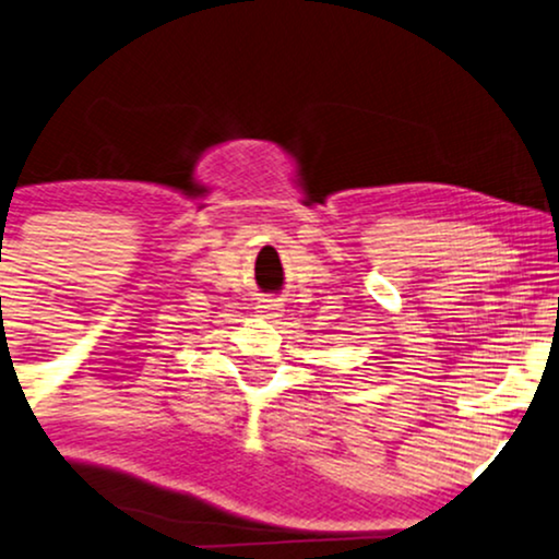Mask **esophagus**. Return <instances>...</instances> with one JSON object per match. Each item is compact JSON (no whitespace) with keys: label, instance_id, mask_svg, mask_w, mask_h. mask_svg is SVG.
<instances>
[{"label":"esophagus","instance_id":"obj_1","mask_svg":"<svg viewBox=\"0 0 559 559\" xmlns=\"http://www.w3.org/2000/svg\"><path fill=\"white\" fill-rule=\"evenodd\" d=\"M258 314L265 317V320H278V317L284 314V307H281L278 301L267 299V301H263V304H258Z\"/></svg>","mask_w":559,"mask_h":559}]
</instances>
